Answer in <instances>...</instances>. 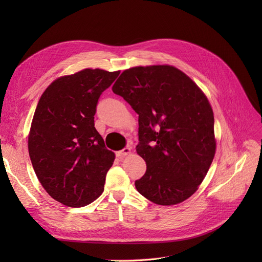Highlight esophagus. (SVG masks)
<instances>
[{
  "mask_svg": "<svg viewBox=\"0 0 262 262\" xmlns=\"http://www.w3.org/2000/svg\"><path fill=\"white\" fill-rule=\"evenodd\" d=\"M131 153V146H125L123 149H121L120 152L117 153V156L119 157H123V156H126L128 154Z\"/></svg>",
  "mask_w": 262,
  "mask_h": 262,
  "instance_id": "1",
  "label": "esophagus"
}]
</instances>
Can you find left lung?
<instances>
[{
  "label": "left lung",
  "instance_id": "obj_1",
  "mask_svg": "<svg viewBox=\"0 0 262 262\" xmlns=\"http://www.w3.org/2000/svg\"><path fill=\"white\" fill-rule=\"evenodd\" d=\"M139 115L138 154L146 163L138 191L153 203L173 205L201 185L215 154L214 116L208 98L170 66L125 70L113 86Z\"/></svg>",
  "mask_w": 262,
  "mask_h": 262
}]
</instances>
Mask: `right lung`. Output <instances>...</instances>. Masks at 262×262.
Wrapping results in <instances>:
<instances>
[{
    "instance_id": "1",
    "label": "right lung",
    "mask_w": 262,
    "mask_h": 262,
    "mask_svg": "<svg viewBox=\"0 0 262 262\" xmlns=\"http://www.w3.org/2000/svg\"><path fill=\"white\" fill-rule=\"evenodd\" d=\"M120 71L85 69L59 77L41 95L31 122L28 150L47 192L71 208L92 203L104 191L115 161L94 116L102 92Z\"/></svg>"
}]
</instances>
